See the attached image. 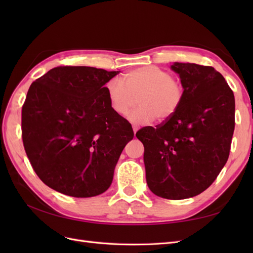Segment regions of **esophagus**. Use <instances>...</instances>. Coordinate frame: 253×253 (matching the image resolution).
Returning a JSON list of instances; mask_svg holds the SVG:
<instances>
[{"mask_svg": "<svg viewBox=\"0 0 253 253\" xmlns=\"http://www.w3.org/2000/svg\"><path fill=\"white\" fill-rule=\"evenodd\" d=\"M137 129H138V126H133V131H134V134H135V135H136Z\"/></svg>", "mask_w": 253, "mask_h": 253, "instance_id": "34e87169", "label": "esophagus"}]
</instances>
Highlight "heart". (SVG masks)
I'll use <instances>...</instances> for the list:
<instances>
[{
  "instance_id": "obj_1",
  "label": "heart",
  "mask_w": 253,
  "mask_h": 253,
  "mask_svg": "<svg viewBox=\"0 0 253 253\" xmlns=\"http://www.w3.org/2000/svg\"><path fill=\"white\" fill-rule=\"evenodd\" d=\"M125 84L117 79L106 83V95L112 110L125 116L139 97V108L128 115L135 125H149L158 117L166 121L178 111L183 99V87L173 76L157 66H142L127 73Z\"/></svg>"
}]
</instances>
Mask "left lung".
<instances>
[{
  "label": "left lung",
  "mask_w": 253,
  "mask_h": 253,
  "mask_svg": "<svg viewBox=\"0 0 253 253\" xmlns=\"http://www.w3.org/2000/svg\"><path fill=\"white\" fill-rule=\"evenodd\" d=\"M183 99L173 117L136 133L144 147L147 183L155 195L185 200L209 188L226 165L234 131L235 101L212 66L175 62Z\"/></svg>",
  "instance_id": "obj_1"
}]
</instances>
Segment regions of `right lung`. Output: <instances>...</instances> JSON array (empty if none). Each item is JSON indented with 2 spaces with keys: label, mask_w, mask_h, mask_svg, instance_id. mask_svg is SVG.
Wrapping results in <instances>:
<instances>
[{
  "label": "right lung",
  "mask_w": 253,
  "mask_h": 253,
  "mask_svg": "<svg viewBox=\"0 0 253 253\" xmlns=\"http://www.w3.org/2000/svg\"><path fill=\"white\" fill-rule=\"evenodd\" d=\"M119 72L58 66L32 83L22 108V139L33 169L49 188L74 197L105 192L129 122L115 113L104 84Z\"/></svg>",
  "instance_id": "1"
}]
</instances>
